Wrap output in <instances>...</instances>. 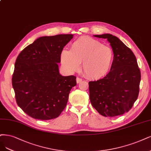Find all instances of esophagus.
Returning <instances> with one entry per match:
<instances>
[{"label":"esophagus","mask_w":151,"mask_h":151,"mask_svg":"<svg viewBox=\"0 0 151 151\" xmlns=\"http://www.w3.org/2000/svg\"><path fill=\"white\" fill-rule=\"evenodd\" d=\"M82 79H81V78H80V77H77L76 82H77V84H79V83H81V82H82Z\"/></svg>","instance_id":"1"}]
</instances>
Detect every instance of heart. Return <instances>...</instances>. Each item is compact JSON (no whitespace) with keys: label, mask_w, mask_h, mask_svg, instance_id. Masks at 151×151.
<instances>
[{"label":"heart","mask_w":151,"mask_h":151,"mask_svg":"<svg viewBox=\"0 0 151 151\" xmlns=\"http://www.w3.org/2000/svg\"><path fill=\"white\" fill-rule=\"evenodd\" d=\"M114 59V51L110 47L89 37H80L72 43L71 49H64L60 53L61 63L69 72L79 69L90 79H98L111 70Z\"/></svg>","instance_id":"heart-1"}]
</instances>
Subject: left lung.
<instances>
[{
  "label": "left lung",
  "mask_w": 151,
  "mask_h": 151,
  "mask_svg": "<svg viewBox=\"0 0 151 151\" xmlns=\"http://www.w3.org/2000/svg\"><path fill=\"white\" fill-rule=\"evenodd\" d=\"M106 39L114 53L110 72L103 79L89 82L92 106L105 117L127 112L137 100L141 72L132 51L118 37L110 34L94 35Z\"/></svg>",
  "instance_id": "1"
}]
</instances>
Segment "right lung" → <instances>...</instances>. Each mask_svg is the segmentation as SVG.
<instances>
[{"instance_id":"obj_1","label":"right lung","mask_w":151,"mask_h":151,"mask_svg":"<svg viewBox=\"0 0 151 151\" xmlns=\"http://www.w3.org/2000/svg\"><path fill=\"white\" fill-rule=\"evenodd\" d=\"M72 34L44 36L19 54L15 63L12 86L17 105L34 119L58 117L65 107L76 77L62 76L58 63Z\"/></svg>"}]
</instances>
